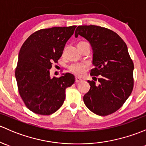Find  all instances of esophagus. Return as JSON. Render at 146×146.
I'll list each match as a JSON object with an SVG mask.
<instances>
[{"mask_svg": "<svg viewBox=\"0 0 146 146\" xmlns=\"http://www.w3.org/2000/svg\"><path fill=\"white\" fill-rule=\"evenodd\" d=\"M81 81H82V79L81 78H78V77H76L75 78V82H76V83H80V82Z\"/></svg>", "mask_w": 146, "mask_h": 146, "instance_id": "1", "label": "esophagus"}]
</instances>
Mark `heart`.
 I'll list each match as a JSON object with an SVG mask.
<instances>
[{"label":"heart","instance_id":"b5f03b06","mask_svg":"<svg viewBox=\"0 0 146 146\" xmlns=\"http://www.w3.org/2000/svg\"><path fill=\"white\" fill-rule=\"evenodd\" d=\"M87 67L88 64L86 63H74L69 66V70L74 74L81 76L85 72Z\"/></svg>","mask_w":146,"mask_h":146}]
</instances>
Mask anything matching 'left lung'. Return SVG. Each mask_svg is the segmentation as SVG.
Instances as JSON below:
<instances>
[{"instance_id":"1","label":"left lung","mask_w":146,"mask_h":146,"mask_svg":"<svg viewBox=\"0 0 146 146\" xmlns=\"http://www.w3.org/2000/svg\"><path fill=\"white\" fill-rule=\"evenodd\" d=\"M78 35L87 39L92 48L94 68L90 74L99 76L98 83L88 81L90 89L83 101L94 114L109 115L121 107L133 89L134 63L127 47L117 33L100 26H78L75 37Z\"/></svg>"}]
</instances>
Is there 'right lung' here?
Here are the masks:
<instances>
[{
	"mask_svg": "<svg viewBox=\"0 0 146 146\" xmlns=\"http://www.w3.org/2000/svg\"><path fill=\"white\" fill-rule=\"evenodd\" d=\"M76 27L40 29L31 34L21 47L16 79L21 99L36 114L50 115L56 112L65 101V89L74 83L72 74L51 78L50 70L62 56L65 43Z\"/></svg>",
	"mask_w": 146,
	"mask_h": 146,
	"instance_id": "obj_1",
	"label": "right lung"
}]
</instances>
